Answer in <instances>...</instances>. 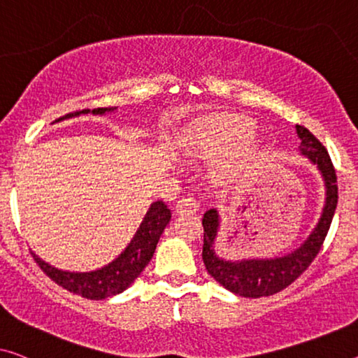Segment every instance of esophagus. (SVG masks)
Here are the masks:
<instances>
[{"mask_svg":"<svg viewBox=\"0 0 358 358\" xmlns=\"http://www.w3.org/2000/svg\"><path fill=\"white\" fill-rule=\"evenodd\" d=\"M199 209V202H197L193 196H183L181 199L177 201L175 204V212L177 213H183V212H196Z\"/></svg>","mask_w":358,"mask_h":358,"instance_id":"1","label":"esophagus"}]
</instances>
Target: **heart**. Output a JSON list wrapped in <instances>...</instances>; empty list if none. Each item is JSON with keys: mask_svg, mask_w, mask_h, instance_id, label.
I'll list each match as a JSON object with an SVG mask.
<instances>
[{"mask_svg": "<svg viewBox=\"0 0 358 358\" xmlns=\"http://www.w3.org/2000/svg\"><path fill=\"white\" fill-rule=\"evenodd\" d=\"M254 127L246 120H238V119H220L213 120L212 124L204 127L199 135L196 136V140L191 143V148L194 151L204 152V154H220L227 152L230 149L236 148L248 140L252 135ZM249 148H244L239 151L236 157L231 162H228L223 170L227 173H231L238 167H241L248 162L249 159Z\"/></svg>", "mask_w": 358, "mask_h": 358, "instance_id": "heart-1", "label": "heart"}]
</instances>
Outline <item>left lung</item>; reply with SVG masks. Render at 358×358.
Here are the masks:
<instances>
[{"label": "left lung", "instance_id": "obj_1", "mask_svg": "<svg viewBox=\"0 0 358 358\" xmlns=\"http://www.w3.org/2000/svg\"><path fill=\"white\" fill-rule=\"evenodd\" d=\"M297 136L301 138V151L322 173L327 197L322 217L308 234V238L292 252L273 259H243L225 260L215 254V238L220 228V217L217 209L204 213L202 227H204V246H202V260L207 271L213 280L220 282L225 289L243 297H264L276 294L296 281L308 265L317 257L331 225L336 206H338V180L331 159L324 146L320 143L306 127L296 125Z\"/></svg>", "mask_w": 358, "mask_h": 358}]
</instances>
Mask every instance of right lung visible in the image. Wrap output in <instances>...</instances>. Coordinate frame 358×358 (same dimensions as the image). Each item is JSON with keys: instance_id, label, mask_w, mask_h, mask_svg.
<instances>
[{"instance_id": "1", "label": "right lung", "mask_w": 358, "mask_h": 358, "mask_svg": "<svg viewBox=\"0 0 358 358\" xmlns=\"http://www.w3.org/2000/svg\"><path fill=\"white\" fill-rule=\"evenodd\" d=\"M117 108H98L92 112L94 115H103L106 112H114ZM90 109L72 112L57 119V122L69 117H76L80 114H88ZM172 212L165 202L156 201L152 202L149 210L143 218L140 228H138L135 236L128 246L125 248L119 257H115L110 264L104 265L103 268L93 271H64L46 264L41 260L38 255H34L35 262L38 264L40 268L50 276V278L62 286L64 289L78 294L85 299H92V301H101V299L120 294L128 286L135 281L145 266L152 259L154 250L159 243V238L164 233L165 227L169 225Z\"/></svg>"}]
</instances>
